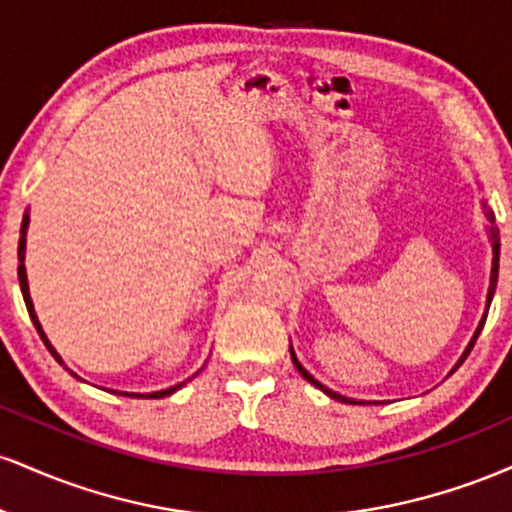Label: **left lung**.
Here are the masks:
<instances>
[{
	"mask_svg": "<svg viewBox=\"0 0 512 512\" xmlns=\"http://www.w3.org/2000/svg\"><path fill=\"white\" fill-rule=\"evenodd\" d=\"M481 207H484V214H486V221H489V240H491V250H493V260H491V279H489V293H486V310H484V315H481V320H479V325H477V330H474V334H472V339H469V344L464 346V351H462V356L457 358V363L455 366H452V370H450V375L455 373L457 368L462 366L464 363V358L469 356V351H472V346H474V342H477V337L481 334V330H484V322H486V315H489V305H491V301H493V293H496V284H498V257H501V238H498V228H496V219H493V211L489 209V204L486 202H481ZM291 361H293V366L298 368V373L303 375L305 380H308L310 385H315L317 390H322L325 392L327 397H332V399H337V402H344V404H363V402H356V399H351V397H344V395H339V392H334V390H330V387L327 385H322L320 380H315L313 375L308 373V370H305L303 366H301V361H298V356H296V351H293V346H291Z\"/></svg>",
	"mask_w": 512,
	"mask_h": 512,
	"instance_id": "1",
	"label": "left lung"
}]
</instances>
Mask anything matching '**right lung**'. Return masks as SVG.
Here are the masks:
<instances>
[{
	"mask_svg": "<svg viewBox=\"0 0 512 512\" xmlns=\"http://www.w3.org/2000/svg\"><path fill=\"white\" fill-rule=\"evenodd\" d=\"M28 223H31V216H28V211L26 214H23V221H21V238H19V284H21V293H23V301H26V308H28V315H31V320H33V325H35V330H38V334H40V339H43V344L48 346V351L52 356H55V361L57 363H62L64 366V361H62V356L57 354V349L55 346L50 344V339H48V334L43 332V325H40L38 322V315H35V308H33V301H31V291H28V276H26V231H28ZM67 368V366H64ZM69 370V368H67ZM69 373L74 375V378H79V375L74 373V370H69ZM192 378H195V375H192ZM190 378V380H192ZM81 380V378H79ZM185 385V383H178V385H173V387H168V390H158V392H149V395H139V392H132V395H129V392H125V395H129V397H142V399H161V397H168V395H173V392H178L180 387Z\"/></svg>",
	"mask_w": 512,
	"mask_h": 512,
	"instance_id": "1",
	"label": "right lung"
}]
</instances>
